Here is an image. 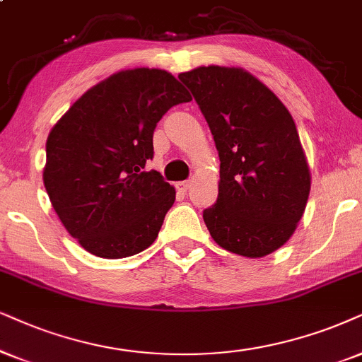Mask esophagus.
Listing matches in <instances>:
<instances>
[{"instance_id":"34e87169","label":"esophagus","mask_w":362,"mask_h":362,"mask_svg":"<svg viewBox=\"0 0 362 362\" xmlns=\"http://www.w3.org/2000/svg\"><path fill=\"white\" fill-rule=\"evenodd\" d=\"M190 180H184V182H178L177 184V190L180 192V194H187V192H189V189H190Z\"/></svg>"}]
</instances>
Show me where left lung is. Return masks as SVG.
I'll return each instance as SVG.
<instances>
[{
	"label": "left lung",
	"instance_id": "1",
	"mask_svg": "<svg viewBox=\"0 0 362 362\" xmlns=\"http://www.w3.org/2000/svg\"><path fill=\"white\" fill-rule=\"evenodd\" d=\"M178 78L194 95L221 158L217 202L204 210L210 235L244 257L274 252L294 234L310 190L289 110L242 68L200 66Z\"/></svg>",
	"mask_w": 362,
	"mask_h": 362
}]
</instances>
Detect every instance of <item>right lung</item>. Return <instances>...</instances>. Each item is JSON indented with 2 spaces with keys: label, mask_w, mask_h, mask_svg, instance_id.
I'll return each mask as SVG.
<instances>
[{
  "label": "right lung",
  "mask_w": 362,
  "mask_h": 362,
  "mask_svg": "<svg viewBox=\"0 0 362 362\" xmlns=\"http://www.w3.org/2000/svg\"><path fill=\"white\" fill-rule=\"evenodd\" d=\"M190 100L165 70H123L86 91L52 128L45 189L68 234L90 254L130 257L157 239L175 189L145 165L160 118Z\"/></svg>",
  "instance_id": "add662e5"
}]
</instances>
